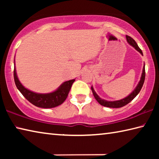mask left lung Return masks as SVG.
<instances>
[{
	"instance_id": "1",
	"label": "left lung",
	"mask_w": 159,
	"mask_h": 159,
	"mask_svg": "<svg viewBox=\"0 0 159 159\" xmlns=\"http://www.w3.org/2000/svg\"><path fill=\"white\" fill-rule=\"evenodd\" d=\"M126 39H127V41L129 44L132 45L133 48H134V49L137 50L138 51L139 53H141L142 55H143L142 54V51L141 50L140 48H139V46L137 44V43L134 41V40L133 39H132L131 37L126 36ZM145 65L143 66V70H142V74L141 76V79L139 82L138 83V85L135 88L133 92H132L130 95L126 97V98H123L122 99H120V100H116V101H107L105 100V99H103L99 98V97L98 95V94L95 93V91L94 90L93 86L91 87V90H92V92L94 97L96 99V100L98 102L99 104H100L101 105L104 106V107H109V108H120V107H122L123 106L128 104L129 102H130L133 99L135 98V97L138 95V93L140 92V90L142 89V86H143L144 82V79H145V68H144Z\"/></svg>"
}]
</instances>
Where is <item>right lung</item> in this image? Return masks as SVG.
<instances>
[{
  "label": "right lung",
  "instance_id": "right-lung-1",
  "mask_svg": "<svg viewBox=\"0 0 159 159\" xmlns=\"http://www.w3.org/2000/svg\"><path fill=\"white\" fill-rule=\"evenodd\" d=\"M14 79L17 89L29 102L36 107L45 109L53 108L62 104L68 96L71 85L75 81V79L68 80L63 83L57 90L52 93L41 94L32 92L24 87L18 79L15 66L14 68Z\"/></svg>",
  "mask_w": 159,
  "mask_h": 159
}]
</instances>
